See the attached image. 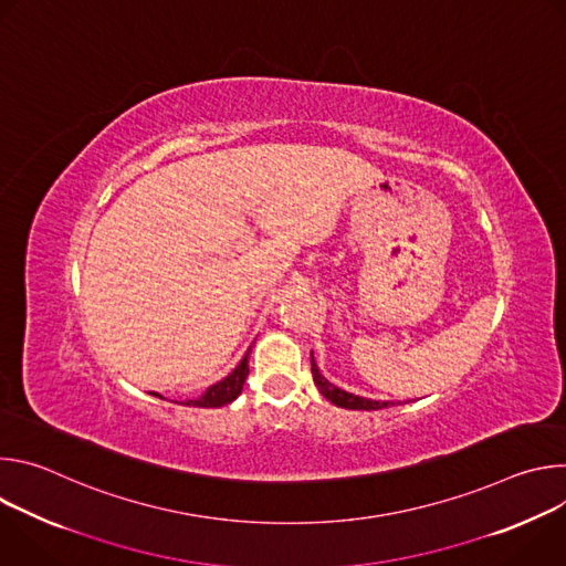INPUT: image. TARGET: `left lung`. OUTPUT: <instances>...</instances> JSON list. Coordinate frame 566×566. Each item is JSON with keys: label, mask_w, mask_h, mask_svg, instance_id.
<instances>
[{"label": "left lung", "mask_w": 566, "mask_h": 566, "mask_svg": "<svg viewBox=\"0 0 566 566\" xmlns=\"http://www.w3.org/2000/svg\"><path fill=\"white\" fill-rule=\"evenodd\" d=\"M311 374H313V380H315L319 394L325 396L327 400H332L334 406H338V408H345V410H382V408H387L385 400L363 398V396L349 394V391L336 387L334 382H329L325 376L319 374V369H317V365L313 360V352H311Z\"/></svg>", "instance_id": "left-lung-1"}]
</instances>
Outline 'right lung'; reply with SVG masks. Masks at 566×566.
<instances>
[{"mask_svg":"<svg viewBox=\"0 0 566 566\" xmlns=\"http://www.w3.org/2000/svg\"><path fill=\"white\" fill-rule=\"evenodd\" d=\"M247 376H249V354L241 358V363L223 380L210 385L199 398L188 400L186 406H195V408H221V406H228V402H232L241 394V387H244Z\"/></svg>","mask_w":566,"mask_h":566,"instance_id":"1","label":"right lung"}]
</instances>
